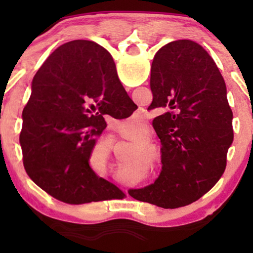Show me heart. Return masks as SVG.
Returning <instances> with one entry per match:
<instances>
[{"instance_id":"b5f03b06","label":"heart","mask_w":253,"mask_h":253,"mask_svg":"<svg viewBox=\"0 0 253 253\" xmlns=\"http://www.w3.org/2000/svg\"><path fill=\"white\" fill-rule=\"evenodd\" d=\"M118 128L132 136H140L147 129V120L140 112H135L127 120H119Z\"/></svg>"}]
</instances>
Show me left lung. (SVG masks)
I'll return each mask as SVG.
<instances>
[{
  "mask_svg": "<svg viewBox=\"0 0 253 253\" xmlns=\"http://www.w3.org/2000/svg\"><path fill=\"white\" fill-rule=\"evenodd\" d=\"M149 109L161 140V172L150 185L155 205L178 208L210 191L226 168L233 141L232 110L219 69L199 43L177 40L156 53Z\"/></svg>",
  "mask_w": 253,
  "mask_h": 253,
  "instance_id": "8db88e82",
  "label": "left lung"
}]
</instances>
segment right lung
<instances>
[{"label": "right lung", "mask_w": 253, "mask_h": 253, "mask_svg": "<svg viewBox=\"0 0 253 253\" xmlns=\"http://www.w3.org/2000/svg\"><path fill=\"white\" fill-rule=\"evenodd\" d=\"M118 94L127 97L113 57L89 40L59 46L38 70L22 112V153L28 176L54 199L84 205L117 189L89 162Z\"/></svg>", "instance_id": "1"}]
</instances>
